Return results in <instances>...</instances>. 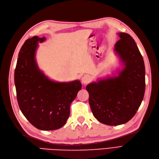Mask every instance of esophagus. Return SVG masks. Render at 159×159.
<instances>
[{"mask_svg": "<svg viewBox=\"0 0 159 159\" xmlns=\"http://www.w3.org/2000/svg\"><path fill=\"white\" fill-rule=\"evenodd\" d=\"M91 81V78L88 75H85L81 78V81L84 84H87Z\"/></svg>", "mask_w": 159, "mask_h": 159, "instance_id": "obj_1", "label": "esophagus"}]
</instances>
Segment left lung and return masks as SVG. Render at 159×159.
I'll use <instances>...</instances> for the list:
<instances>
[{"instance_id": "obj_1", "label": "left lung", "mask_w": 159, "mask_h": 159, "mask_svg": "<svg viewBox=\"0 0 159 159\" xmlns=\"http://www.w3.org/2000/svg\"><path fill=\"white\" fill-rule=\"evenodd\" d=\"M115 51L124 68L118 75L99 80L86 86L91 111L98 121L119 125L131 120L141 104L145 91V68L143 56L133 38L118 34Z\"/></svg>"}]
</instances>
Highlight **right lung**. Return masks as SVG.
<instances>
[{
	"label": "right lung",
	"mask_w": 159,
	"mask_h": 159,
	"mask_svg": "<svg viewBox=\"0 0 159 159\" xmlns=\"http://www.w3.org/2000/svg\"><path fill=\"white\" fill-rule=\"evenodd\" d=\"M37 36L25 41L19 52L14 71L18 103L22 113L36 128L52 131L63 127L69 118L70 104L81 89L79 80L56 82L38 68L35 59Z\"/></svg>",
	"instance_id": "right-lung-1"
}]
</instances>
